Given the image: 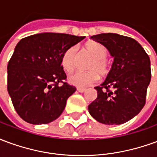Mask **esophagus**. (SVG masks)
<instances>
[{"label":"esophagus","mask_w":157,"mask_h":157,"mask_svg":"<svg viewBox=\"0 0 157 157\" xmlns=\"http://www.w3.org/2000/svg\"><path fill=\"white\" fill-rule=\"evenodd\" d=\"M77 91H78L79 92H85L86 91V88H81V87H78V88H77Z\"/></svg>","instance_id":"34e87169"}]
</instances>
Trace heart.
I'll return each mask as SVG.
<instances>
[{
  "instance_id": "obj_1",
  "label": "heart",
  "mask_w": 157,
  "mask_h": 157,
  "mask_svg": "<svg viewBox=\"0 0 157 157\" xmlns=\"http://www.w3.org/2000/svg\"><path fill=\"white\" fill-rule=\"evenodd\" d=\"M85 50L92 59L87 65L86 72H76L69 76L71 84L80 87H85L98 81L99 74L106 75L109 71V65L107 60L108 50L98 42H89L85 45ZM61 64L65 71L72 72L76 65V48L71 47L62 56Z\"/></svg>"
}]
</instances>
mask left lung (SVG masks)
I'll return each instance as SVG.
<instances>
[{
	"label": "left lung",
	"instance_id": "1",
	"mask_svg": "<svg viewBox=\"0 0 157 157\" xmlns=\"http://www.w3.org/2000/svg\"><path fill=\"white\" fill-rule=\"evenodd\" d=\"M91 39L105 46L114 59L105 81L95 87L98 98L88 111L99 123L122 124L145 106L151 77V60L141 45L129 37L109 33Z\"/></svg>",
	"mask_w": 157,
	"mask_h": 157
}]
</instances>
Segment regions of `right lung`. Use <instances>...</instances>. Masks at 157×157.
I'll list each match as a JSON object with an SVG mask.
<instances>
[{"mask_svg":"<svg viewBox=\"0 0 157 157\" xmlns=\"http://www.w3.org/2000/svg\"><path fill=\"white\" fill-rule=\"evenodd\" d=\"M85 37L41 33L16 45L7 65V91L18 115L29 124H48L58 118L75 87L63 82L62 56ZM63 84L59 85L58 83Z\"/></svg>","mask_w":157,"mask_h":157,"instance_id":"1","label":"right lung"}]
</instances>
